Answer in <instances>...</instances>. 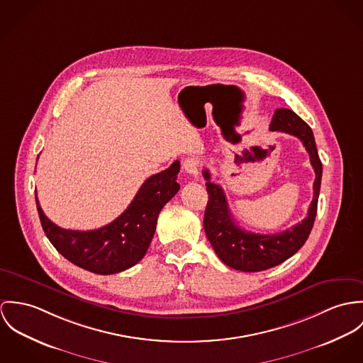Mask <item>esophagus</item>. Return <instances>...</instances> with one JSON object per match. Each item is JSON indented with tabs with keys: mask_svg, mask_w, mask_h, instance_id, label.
I'll use <instances>...</instances> for the list:
<instances>
[{
	"mask_svg": "<svg viewBox=\"0 0 363 363\" xmlns=\"http://www.w3.org/2000/svg\"><path fill=\"white\" fill-rule=\"evenodd\" d=\"M184 171L188 174V175H191V177H194V178H198V175H199V162L198 160H195V159H186L185 162H184Z\"/></svg>",
	"mask_w": 363,
	"mask_h": 363,
	"instance_id": "esophagus-1",
	"label": "esophagus"
}]
</instances>
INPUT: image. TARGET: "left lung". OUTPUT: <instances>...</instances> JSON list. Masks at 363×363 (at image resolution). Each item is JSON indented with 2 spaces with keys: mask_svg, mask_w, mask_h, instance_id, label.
Segmentation results:
<instances>
[{
  "mask_svg": "<svg viewBox=\"0 0 363 363\" xmlns=\"http://www.w3.org/2000/svg\"><path fill=\"white\" fill-rule=\"evenodd\" d=\"M270 130H280L296 136L311 156L316 178L313 182V201L308 216L296 225L276 234H255L241 228L228 208L225 194L218 184L211 182L208 169H203L208 201L204 210L203 227L207 240L223 263L228 267L253 273L279 266L295 255L308 240L318 213V199L322 184V162L311 126L292 110L277 108Z\"/></svg>",
  "mask_w": 363,
  "mask_h": 363,
  "instance_id": "left-lung-1",
  "label": "left lung"
}]
</instances>
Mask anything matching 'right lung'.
Listing matches in <instances>:
<instances>
[{
  "label": "right lung",
  "mask_w": 363,
  "mask_h": 363,
  "mask_svg": "<svg viewBox=\"0 0 363 363\" xmlns=\"http://www.w3.org/2000/svg\"><path fill=\"white\" fill-rule=\"evenodd\" d=\"M179 167L175 160L167 169L149 177L120 217L91 231L55 225L43 213L36 196L44 234L67 260L87 272L103 276L123 272L146 255L162 207L179 191Z\"/></svg>",
  "instance_id": "1"
}]
</instances>
